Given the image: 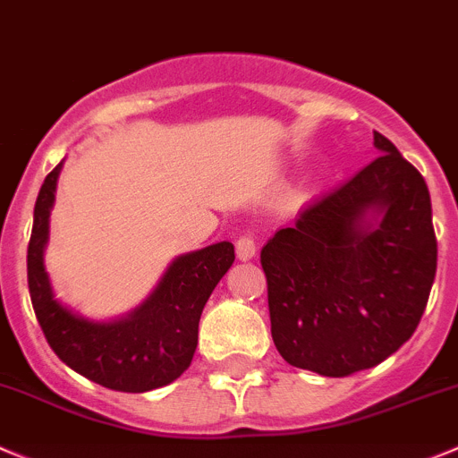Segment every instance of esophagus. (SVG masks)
<instances>
[{"instance_id":"esophagus-1","label":"esophagus","mask_w":458,"mask_h":458,"mask_svg":"<svg viewBox=\"0 0 458 458\" xmlns=\"http://www.w3.org/2000/svg\"><path fill=\"white\" fill-rule=\"evenodd\" d=\"M256 250H259V247H256L254 233H242L236 241L238 260H251L256 256Z\"/></svg>"}]
</instances>
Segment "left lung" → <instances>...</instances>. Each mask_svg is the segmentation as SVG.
<instances>
[{
  "label": "left lung",
  "mask_w": 458,
  "mask_h": 458,
  "mask_svg": "<svg viewBox=\"0 0 458 458\" xmlns=\"http://www.w3.org/2000/svg\"><path fill=\"white\" fill-rule=\"evenodd\" d=\"M373 146L377 159L308 204L260 251L276 351L326 377L394 355L437 276L428 184L380 132Z\"/></svg>",
  "instance_id": "left-lung-1"
}]
</instances>
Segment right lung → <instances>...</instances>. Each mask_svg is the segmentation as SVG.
Wrapping results in <instances>:
<instances>
[{"instance_id":"obj_1","label":"right lung","mask_w":458,"mask_h":458,"mask_svg":"<svg viewBox=\"0 0 458 458\" xmlns=\"http://www.w3.org/2000/svg\"><path fill=\"white\" fill-rule=\"evenodd\" d=\"M63 161L45 177L26 254L30 303L55 355L96 385L143 394L171 385L191 367L204 303L232 267L233 245L216 242L168 265L146 301L110 321L87 319L58 301L45 267L49 216Z\"/></svg>"}]
</instances>
